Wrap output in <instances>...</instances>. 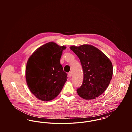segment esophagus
<instances>
[{
    "label": "esophagus",
    "mask_w": 132,
    "mask_h": 132,
    "mask_svg": "<svg viewBox=\"0 0 132 132\" xmlns=\"http://www.w3.org/2000/svg\"><path fill=\"white\" fill-rule=\"evenodd\" d=\"M72 72H69V73H68V76H69V77L71 78V77H72Z\"/></svg>",
    "instance_id": "34e87169"
}]
</instances>
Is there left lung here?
I'll list each match as a JSON object with an SVG mask.
<instances>
[{
	"label": "left lung",
	"mask_w": 132,
	"mask_h": 132,
	"mask_svg": "<svg viewBox=\"0 0 132 132\" xmlns=\"http://www.w3.org/2000/svg\"><path fill=\"white\" fill-rule=\"evenodd\" d=\"M70 49L79 58L83 71V80L82 85L77 89L78 94L85 100L95 98L109 85L113 75L112 62L92 45L73 46Z\"/></svg>",
	"instance_id": "1"
}]
</instances>
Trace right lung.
<instances>
[{"instance_id": "add662e5", "label": "right lung", "mask_w": 132, "mask_h": 132, "mask_svg": "<svg viewBox=\"0 0 132 132\" xmlns=\"http://www.w3.org/2000/svg\"><path fill=\"white\" fill-rule=\"evenodd\" d=\"M66 47L48 43L37 49L29 58L25 71L29 89L43 101L53 100L59 94L67 80L60 60Z\"/></svg>"}]
</instances>
